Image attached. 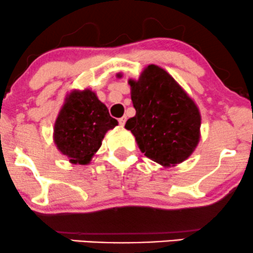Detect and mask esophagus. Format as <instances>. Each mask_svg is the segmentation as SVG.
I'll list each match as a JSON object with an SVG mask.
<instances>
[{
	"label": "esophagus",
	"instance_id": "obj_1",
	"mask_svg": "<svg viewBox=\"0 0 253 253\" xmlns=\"http://www.w3.org/2000/svg\"><path fill=\"white\" fill-rule=\"evenodd\" d=\"M119 124H120L121 126H124V125L126 124V117H123V118L119 119Z\"/></svg>",
	"mask_w": 253,
	"mask_h": 253
}]
</instances>
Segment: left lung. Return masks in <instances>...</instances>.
Segmentation results:
<instances>
[{"label": "left lung", "instance_id": "1", "mask_svg": "<svg viewBox=\"0 0 253 253\" xmlns=\"http://www.w3.org/2000/svg\"><path fill=\"white\" fill-rule=\"evenodd\" d=\"M128 83L135 115L125 128L133 133L147 158L164 167L182 163L200 140L201 115L195 102L164 69L153 64L138 81Z\"/></svg>", "mask_w": 253, "mask_h": 253}]
</instances>
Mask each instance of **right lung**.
<instances>
[{"label": "right lung", "instance_id": "add662e5", "mask_svg": "<svg viewBox=\"0 0 253 253\" xmlns=\"http://www.w3.org/2000/svg\"><path fill=\"white\" fill-rule=\"evenodd\" d=\"M117 125L94 91L74 90L66 96L54 124V144L72 164H89L107 130Z\"/></svg>", "mask_w": 253, "mask_h": 253}]
</instances>
